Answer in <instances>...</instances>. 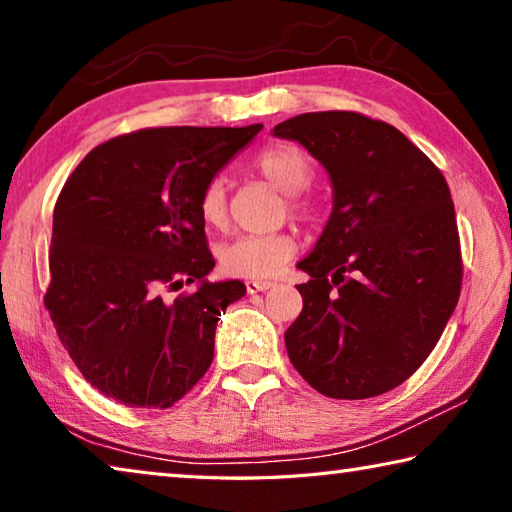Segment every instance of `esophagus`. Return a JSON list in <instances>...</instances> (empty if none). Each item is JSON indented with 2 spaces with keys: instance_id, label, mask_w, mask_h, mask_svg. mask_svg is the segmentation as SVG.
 I'll return each mask as SVG.
<instances>
[{
  "instance_id": "obj_1",
  "label": "esophagus",
  "mask_w": 512,
  "mask_h": 512,
  "mask_svg": "<svg viewBox=\"0 0 512 512\" xmlns=\"http://www.w3.org/2000/svg\"><path fill=\"white\" fill-rule=\"evenodd\" d=\"M273 287H275V282H271V280H248V282H246L248 293L268 291V289H273Z\"/></svg>"
}]
</instances>
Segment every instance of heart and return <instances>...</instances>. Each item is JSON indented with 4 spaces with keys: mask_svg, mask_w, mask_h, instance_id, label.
Wrapping results in <instances>:
<instances>
[{
    "mask_svg": "<svg viewBox=\"0 0 512 512\" xmlns=\"http://www.w3.org/2000/svg\"><path fill=\"white\" fill-rule=\"evenodd\" d=\"M268 185L277 192L287 194V207L293 219L311 221L316 207L311 205L302 192L314 183L316 169L309 155L293 144H273L257 153L253 160ZM198 212L210 228H223L230 219L228 185L223 176H212L198 194ZM298 241L291 232H273V235H248L232 239L219 248V264L225 273L250 280H264L275 275L280 268L296 255Z\"/></svg>",
    "mask_w": 512,
    "mask_h": 512,
    "instance_id": "heart-1",
    "label": "heart"
}]
</instances>
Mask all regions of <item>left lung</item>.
I'll list each match as a JSON object with an SVG mask.
<instances>
[{
    "mask_svg": "<svg viewBox=\"0 0 512 512\" xmlns=\"http://www.w3.org/2000/svg\"><path fill=\"white\" fill-rule=\"evenodd\" d=\"M327 169L334 210L298 264L302 311L284 332L289 359L334 400L393 391L418 370L461 296L454 201L409 137L361 112H305L273 128Z\"/></svg>",
    "mask_w": 512,
    "mask_h": 512,
    "instance_id": "left-lung-1",
    "label": "left lung"
}]
</instances>
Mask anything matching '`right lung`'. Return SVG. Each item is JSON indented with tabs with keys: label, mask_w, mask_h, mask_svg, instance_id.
Returning <instances> with one entry per match:
<instances>
[{
	"label": "right lung",
	"mask_w": 512,
	"mask_h": 512,
	"mask_svg": "<svg viewBox=\"0 0 512 512\" xmlns=\"http://www.w3.org/2000/svg\"><path fill=\"white\" fill-rule=\"evenodd\" d=\"M262 126L144 128L99 144L54 207L45 293L81 375L135 409H169L210 368L216 320L246 287L214 268L198 194ZM201 281L164 301V290Z\"/></svg>",
	"instance_id": "1"
}]
</instances>
